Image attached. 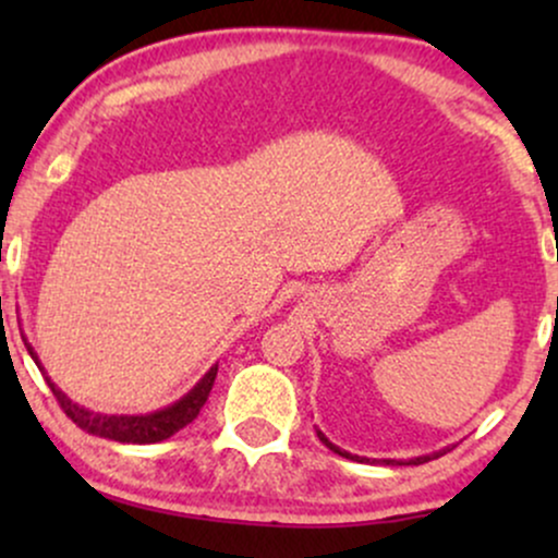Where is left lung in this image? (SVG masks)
Instances as JSON below:
<instances>
[{
	"mask_svg": "<svg viewBox=\"0 0 558 558\" xmlns=\"http://www.w3.org/2000/svg\"><path fill=\"white\" fill-rule=\"evenodd\" d=\"M317 438L323 440L325 446L330 448V451H336L338 457H343V459H351V462H369L367 457H354V453H349V451H343V448H338L336 444H330L328 438H325V433L323 430H317ZM446 451H451V448H444V451H433V453H425V457H414V459H373V462H380V464H388V466H409V464H425V462H430V459H438V457H444Z\"/></svg>",
	"mask_w": 558,
	"mask_h": 558,
	"instance_id": "left-lung-1",
	"label": "left lung"
}]
</instances>
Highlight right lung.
<instances>
[{"mask_svg": "<svg viewBox=\"0 0 558 558\" xmlns=\"http://www.w3.org/2000/svg\"><path fill=\"white\" fill-rule=\"evenodd\" d=\"M23 341H25V338H23ZM25 349H28L31 360L36 362V367L44 373V364L38 362V354L34 351V345L25 341ZM44 377H47V386L52 388L54 399L60 401L62 412H65L68 417L81 427V430L99 435V438L118 440V444L144 446V444H159V440L170 438V435L183 430L189 422H194L198 417V412H202V407L209 399V390H213V386H215L217 364H213V367L204 373L202 380H198L196 386L191 388L185 396H181V399H178L175 403H170V407L157 409V412H149V414H101V412H92V409L81 407V403L68 399V393H62V390L54 386L52 377H49L47 373H44Z\"/></svg>", "mask_w": 558, "mask_h": 558, "instance_id": "obj_1", "label": "right lung"}]
</instances>
